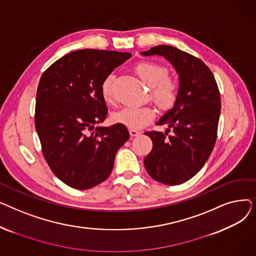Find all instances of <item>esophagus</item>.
Returning a JSON list of instances; mask_svg holds the SVG:
<instances>
[{"instance_id":"obj_1","label":"esophagus","mask_w":256,"mask_h":256,"mask_svg":"<svg viewBox=\"0 0 256 256\" xmlns=\"http://www.w3.org/2000/svg\"><path fill=\"white\" fill-rule=\"evenodd\" d=\"M130 135L132 137H136L138 135H140V132L137 130H132V128H130Z\"/></svg>"}]
</instances>
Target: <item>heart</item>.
<instances>
[{"mask_svg": "<svg viewBox=\"0 0 256 256\" xmlns=\"http://www.w3.org/2000/svg\"><path fill=\"white\" fill-rule=\"evenodd\" d=\"M138 76L152 86V96L156 104L162 109H171L176 104L180 87L176 80L168 76L169 70L165 65L152 61H142L135 66ZM114 76H106L102 82L100 92L106 102L113 100ZM156 117L154 108L146 106H126L112 114L114 122L124 124L132 130H139L148 124Z\"/></svg>", "mask_w": 256, "mask_h": 256, "instance_id": "b5f03b06", "label": "heart"}]
</instances>
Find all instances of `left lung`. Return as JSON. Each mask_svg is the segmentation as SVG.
<instances>
[{
  "mask_svg": "<svg viewBox=\"0 0 256 256\" xmlns=\"http://www.w3.org/2000/svg\"><path fill=\"white\" fill-rule=\"evenodd\" d=\"M142 55L165 57L180 74V98L156 124L168 126L174 134L144 132L152 141L144 166L154 180L169 186L180 184L204 167L214 150L221 111L220 91L204 62L189 52L158 46Z\"/></svg>",
  "mask_w": 256,
  "mask_h": 256,
  "instance_id": "1",
  "label": "left lung"
}]
</instances>
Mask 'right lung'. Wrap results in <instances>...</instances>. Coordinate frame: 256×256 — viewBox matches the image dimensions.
Returning a JSON list of instances; mask_svg holds the SVG:
<instances>
[{
  "instance_id": "obj_1",
  "label": "right lung",
  "mask_w": 256,
  "mask_h": 256,
  "mask_svg": "<svg viewBox=\"0 0 256 256\" xmlns=\"http://www.w3.org/2000/svg\"><path fill=\"white\" fill-rule=\"evenodd\" d=\"M130 57L115 50H74L40 78L35 128L42 152L52 173L74 189H91L109 178L116 152L130 138L124 124L94 126L108 114L102 80Z\"/></svg>"
}]
</instances>
